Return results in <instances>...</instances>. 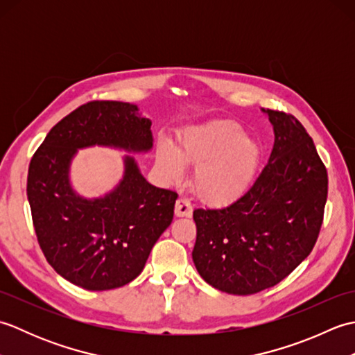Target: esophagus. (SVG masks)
<instances>
[{"instance_id":"34e87169","label":"esophagus","mask_w":355,"mask_h":355,"mask_svg":"<svg viewBox=\"0 0 355 355\" xmlns=\"http://www.w3.org/2000/svg\"><path fill=\"white\" fill-rule=\"evenodd\" d=\"M192 215V205L189 200L178 198L175 202V216H191Z\"/></svg>"}]
</instances>
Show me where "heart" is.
Returning <instances> with one entry per match:
<instances>
[{
    "instance_id": "1",
    "label": "heart",
    "mask_w": 355,
    "mask_h": 355,
    "mask_svg": "<svg viewBox=\"0 0 355 355\" xmlns=\"http://www.w3.org/2000/svg\"><path fill=\"white\" fill-rule=\"evenodd\" d=\"M259 158L258 143L230 120L187 130L180 140L178 153L169 143H162L157 149L158 166L172 180L183 175V162L197 166L193 189L201 200L212 205L239 197L253 180Z\"/></svg>"
}]
</instances>
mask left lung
Masks as SVG:
<instances>
[{"label": "left lung", "mask_w": 355, "mask_h": 355, "mask_svg": "<svg viewBox=\"0 0 355 355\" xmlns=\"http://www.w3.org/2000/svg\"><path fill=\"white\" fill-rule=\"evenodd\" d=\"M273 125L268 163L220 209H195L192 259L214 288L247 296L275 286L311 253L323 221L328 173L299 120L263 110Z\"/></svg>", "instance_id": "left-lung-1"}]
</instances>
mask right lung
<instances>
[{
    "instance_id": "1",
    "label": "right lung",
    "mask_w": 355,
    "mask_h": 355,
    "mask_svg": "<svg viewBox=\"0 0 355 355\" xmlns=\"http://www.w3.org/2000/svg\"><path fill=\"white\" fill-rule=\"evenodd\" d=\"M150 125L137 105L88 102L51 128L30 162L27 198L37 243L56 273L82 288L112 290L137 277L172 223L178 195L148 183L125 155L114 189L84 198L70 183L73 157L96 145L148 153Z\"/></svg>"
}]
</instances>
